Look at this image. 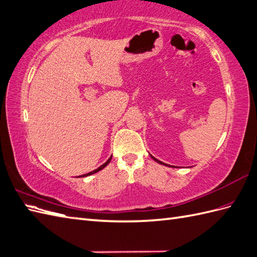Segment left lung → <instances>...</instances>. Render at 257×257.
Masks as SVG:
<instances>
[{
    "label": "left lung",
    "instance_id": "1",
    "mask_svg": "<svg viewBox=\"0 0 257 257\" xmlns=\"http://www.w3.org/2000/svg\"><path fill=\"white\" fill-rule=\"evenodd\" d=\"M151 157L154 159V161H155V162H157L158 164H161V165H164V166H168V167H175V166H170V165H168V164H165V163H163V162H161V161H158V159L157 158H155V157H154V156H152L151 155Z\"/></svg>",
    "mask_w": 257,
    "mask_h": 257
}]
</instances>
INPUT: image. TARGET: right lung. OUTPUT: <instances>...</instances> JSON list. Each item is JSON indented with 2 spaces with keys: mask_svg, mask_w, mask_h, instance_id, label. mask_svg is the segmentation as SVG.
<instances>
[{
  "mask_svg": "<svg viewBox=\"0 0 257 257\" xmlns=\"http://www.w3.org/2000/svg\"><path fill=\"white\" fill-rule=\"evenodd\" d=\"M111 159H112V156L107 159V161L103 164V165H101V166L99 167V168H96V169H94V170H92V172H90V173H88V174H84V175H81V176H78V177H87V176H90V175H93V174H95V173H98V172H100V170H102L103 169L105 166H107V164H109L110 162H111Z\"/></svg>",
  "mask_w": 257,
  "mask_h": 257,
  "instance_id": "add662e5",
  "label": "right lung"
}]
</instances>
